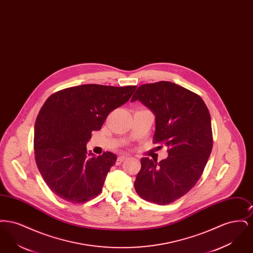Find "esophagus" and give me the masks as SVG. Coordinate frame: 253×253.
<instances>
[{
	"label": "esophagus",
	"mask_w": 253,
	"mask_h": 253,
	"mask_svg": "<svg viewBox=\"0 0 253 253\" xmlns=\"http://www.w3.org/2000/svg\"><path fill=\"white\" fill-rule=\"evenodd\" d=\"M128 158V156H120L118 157V160H117V164H121L122 161H124L125 159Z\"/></svg>",
	"instance_id": "obj_1"
}]
</instances>
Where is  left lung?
Segmentation results:
<instances>
[{"mask_svg": "<svg viewBox=\"0 0 253 253\" xmlns=\"http://www.w3.org/2000/svg\"><path fill=\"white\" fill-rule=\"evenodd\" d=\"M137 99L156 115L153 141L166 145L169 156L160 162L142 157L134 189L151 203L170 204L203 173L213 143L211 115L201 96L170 82L140 85Z\"/></svg>", "mask_w": 253, "mask_h": 253, "instance_id": "1", "label": "left lung"}]
</instances>
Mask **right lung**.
<instances>
[{
	"label": "right lung",
	"instance_id": "obj_1",
	"mask_svg": "<svg viewBox=\"0 0 253 253\" xmlns=\"http://www.w3.org/2000/svg\"><path fill=\"white\" fill-rule=\"evenodd\" d=\"M136 86L84 84L52 94L35 122L37 166L50 190L64 201L84 203L102 191L117 156L88 154L91 132L101 129L109 114L126 103Z\"/></svg>",
	"mask_w": 253,
	"mask_h": 253
}]
</instances>
